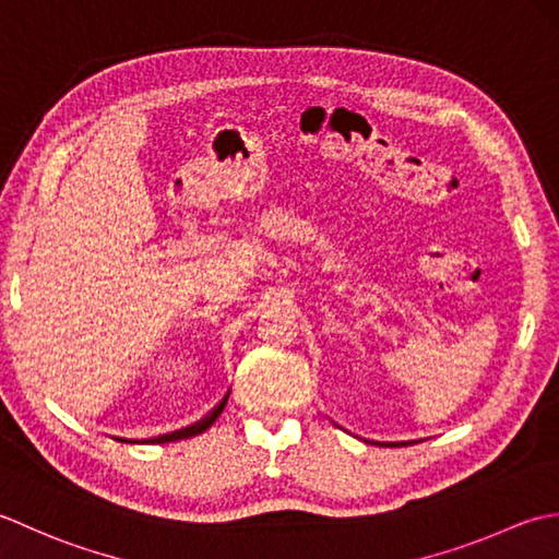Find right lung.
<instances>
[{"mask_svg":"<svg viewBox=\"0 0 559 559\" xmlns=\"http://www.w3.org/2000/svg\"><path fill=\"white\" fill-rule=\"evenodd\" d=\"M229 397V395H226ZM226 397L224 401L216 405L212 413L202 419V423H198V425H192V427H188V429H180V431H174V435H164V437H156V439H146L150 443H166V441H180V439H188V437H198V435H202L204 429H210L212 425H214V419L222 415V409H224V405H226Z\"/></svg>","mask_w":559,"mask_h":559,"instance_id":"right-lung-1","label":"right lung"}]
</instances>
